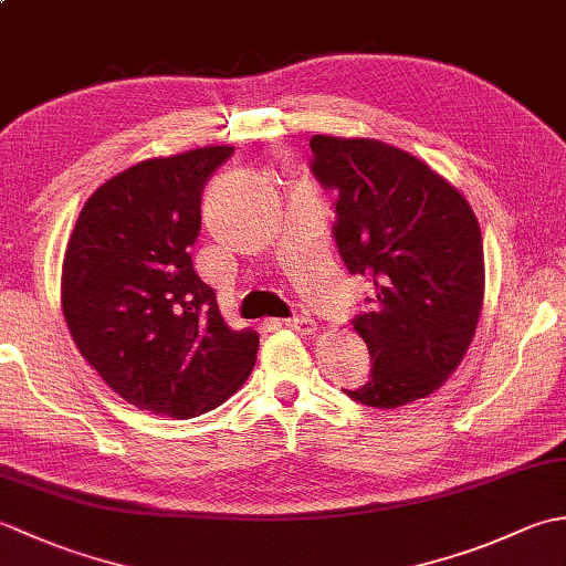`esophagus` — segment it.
Listing matches in <instances>:
<instances>
[{
	"mask_svg": "<svg viewBox=\"0 0 566 566\" xmlns=\"http://www.w3.org/2000/svg\"><path fill=\"white\" fill-rule=\"evenodd\" d=\"M284 326L290 331H296L302 335H314L316 333V321H311L306 316H294V318H286Z\"/></svg>",
	"mask_w": 566,
	"mask_h": 566,
	"instance_id": "obj_1",
	"label": "esophagus"
}]
</instances>
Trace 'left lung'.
<instances>
[{"label": "left lung", "mask_w": 566, "mask_h": 566, "mask_svg": "<svg viewBox=\"0 0 566 566\" xmlns=\"http://www.w3.org/2000/svg\"><path fill=\"white\" fill-rule=\"evenodd\" d=\"M311 172L335 189L333 238L350 274L375 286L353 318L369 379L353 401L399 408L438 391L462 363L484 302L476 216L448 179L371 138H311Z\"/></svg>", "instance_id": "obj_1"}]
</instances>
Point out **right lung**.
<instances>
[{
  "instance_id": "right-lung-1",
  "label": "right lung",
  "mask_w": 566,
  "mask_h": 566,
  "mask_svg": "<svg viewBox=\"0 0 566 566\" xmlns=\"http://www.w3.org/2000/svg\"><path fill=\"white\" fill-rule=\"evenodd\" d=\"M231 146L143 160L84 203L63 260L60 302L72 340L143 411L195 418L250 377L260 338L231 331L189 248L201 191Z\"/></svg>"
}]
</instances>
